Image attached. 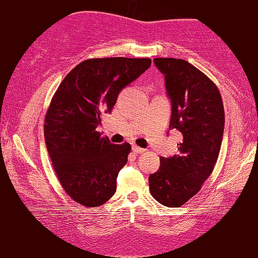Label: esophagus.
<instances>
[{"label": "esophagus", "mask_w": 258, "mask_h": 258, "mask_svg": "<svg viewBox=\"0 0 258 258\" xmlns=\"http://www.w3.org/2000/svg\"><path fill=\"white\" fill-rule=\"evenodd\" d=\"M132 150L136 154H142V153H145V151H146L145 148H141V147H138V146H133L132 147Z\"/></svg>", "instance_id": "34e87169"}]
</instances>
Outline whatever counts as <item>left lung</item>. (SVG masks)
Listing matches in <instances>:
<instances>
[{
	"instance_id": "8db88e82",
	"label": "left lung",
	"mask_w": 258,
	"mask_h": 258,
	"mask_svg": "<svg viewBox=\"0 0 258 258\" xmlns=\"http://www.w3.org/2000/svg\"><path fill=\"white\" fill-rule=\"evenodd\" d=\"M164 76L172 104L169 128L182 134L178 154L161 157L157 172L149 175L154 199L169 208L181 207L201 189L217 162L225 113L217 86L183 59L154 58Z\"/></svg>"
}]
</instances>
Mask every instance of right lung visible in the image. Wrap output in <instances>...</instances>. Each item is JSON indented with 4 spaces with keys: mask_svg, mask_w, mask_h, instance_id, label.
<instances>
[{
    "mask_svg": "<svg viewBox=\"0 0 258 258\" xmlns=\"http://www.w3.org/2000/svg\"><path fill=\"white\" fill-rule=\"evenodd\" d=\"M150 58L86 59L58 86L44 118V140L60 185L81 206L104 204L116 191L131 145H114L96 128L118 94L150 67Z\"/></svg>",
    "mask_w": 258,
    "mask_h": 258,
    "instance_id": "add662e5",
    "label": "right lung"
}]
</instances>
